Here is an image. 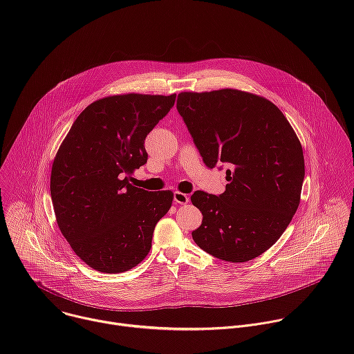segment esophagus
<instances>
[{
	"label": "esophagus",
	"mask_w": 354,
	"mask_h": 354,
	"mask_svg": "<svg viewBox=\"0 0 354 354\" xmlns=\"http://www.w3.org/2000/svg\"><path fill=\"white\" fill-rule=\"evenodd\" d=\"M174 200H175V203H178V205H186L189 201V196L182 193V192H175L174 193Z\"/></svg>",
	"instance_id": "1"
}]
</instances>
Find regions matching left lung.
Wrapping results in <instances>:
<instances>
[{
	"mask_svg": "<svg viewBox=\"0 0 354 354\" xmlns=\"http://www.w3.org/2000/svg\"><path fill=\"white\" fill-rule=\"evenodd\" d=\"M176 108L205 164L230 165L224 193L190 196L203 214L193 241L225 262L258 258L299 205L306 168L295 131L270 100L231 88L180 92Z\"/></svg>",
	"mask_w": 354,
	"mask_h": 354,
	"instance_id": "left-lung-1",
	"label": "left lung"
}]
</instances>
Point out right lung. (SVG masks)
Wrapping results in <instances>:
<instances>
[{
  "label": "right lung",
  "mask_w": 354,
  "mask_h": 354,
  "mask_svg": "<svg viewBox=\"0 0 354 354\" xmlns=\"http://www.w3.org/2000/svg\"><path fill=\"white\" fill-rule=\"evenodd\" d=\"M175 97L126 93L97 99L80 113L57 151L50 176L57 225L75 255L97 272L137 266L172 206L171 190L147 192L126 175L147 162L144 140Z\"/></svg>",
  "instance_id": "right-lung-1"
}]
</instances>
